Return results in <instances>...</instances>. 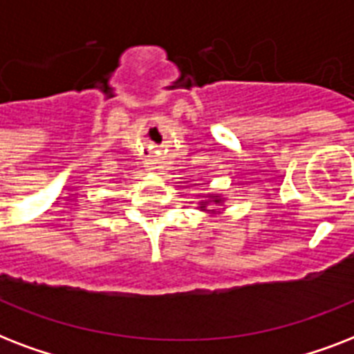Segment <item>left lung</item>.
Segmentation results:
<instances>
[{"mask_svg": "<svg viewBox=\"0 0 354 354\" xmlns=\"http://www.w3.org/2000/svg\"><path fill=\"white\" fill-rule=\"evenodd\" d=\"M198 209L209 216L221 215V211H226V198L221 193H207L198 200Z\"/></svg>", "mask_w": 354, "mask_h": 354, "instance_id": "1", "label": "left lung"}]
</instances>
